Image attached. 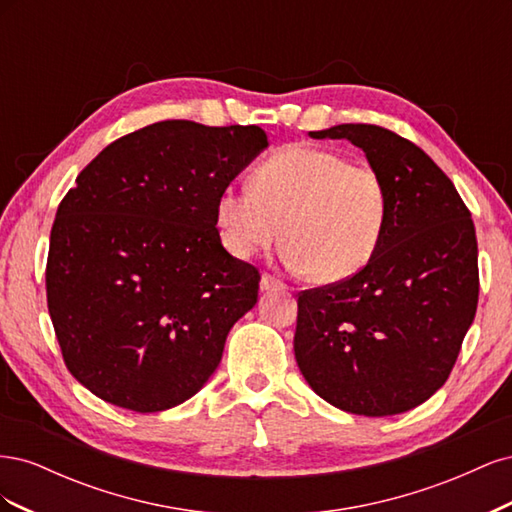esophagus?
<instances>
[{
	"instance_id": "obj_1",
	"label": "esophagus",
	"mask_w": 512,
	"mask_h": 512,
	"mask_svg": "<svg viewBox=\"0 0 512 512\" xmlns=\"http://www.w3.org/2000/svg\"><path fill=\"white\" fill-rule=\"evenodd\" d=\"M280 288H284V282L277 280V277H273L269 273L260 277V290H280Z\"/></svg>"
}]
</instances>
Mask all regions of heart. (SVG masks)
Returning a JSON list of instances; mask_svg holds the SVG:
<instances>
[{
	"mask_svg": "<svg viewBox=\"0 0 512 512\" xmlns=\"http://www.w3.org/2000/svg\"><path fill=\"white\" fill-rule=\"evenodd\" d=\"M252 188H224L215 226L226 250L252 258L282 239L288 267L318 284L344 282L376 254L389 192L374 166L339 151L288 145L252 173Z\"/></svg>",
	"mask_w": 512,
	"mask_h": 512,
	"instance_id": "1",
	"label": "heart"
}]
</instances>
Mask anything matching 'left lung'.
<instances>
[{
	"instance_id": "1",
	"label": "left lung",
	"mask_w": 512,
	"mask_h": 512,
	"mask_svg": "<svg viewBox=\"0 0 512 512\" xmlns=\"http://www.w3.org/2000/svg\"><path fill=\"white\" fill-rule=\"evenodd\" d=\"M309 136L365 151L386 183L389 218L359 273L299 294L294 356L316 395L339 410L408 412L446 382L474 320V222L453 181L408 138L369 123Z\"/></svg>"
}]
</instances>
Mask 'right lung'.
Returning <instances> with one entry per match:
<instances>
[{"label": "right lung", "mask_w": 512, "mask_h": 512, "mask_svg": "<svg viewBox=\"0 0 512 512\" xmlns=\"http://www.w3.org/2000/svg\"><path fill=\"white\" fill-rule=\"evenodd\" d=\"M267 145L258 126L158 121L76 177L51 228L46 303L66 367L96 397L162 412L218 369L260 273L224 250L215 198Z\"/></svg>", "instance_id": "add662e5"}]
</instances>
